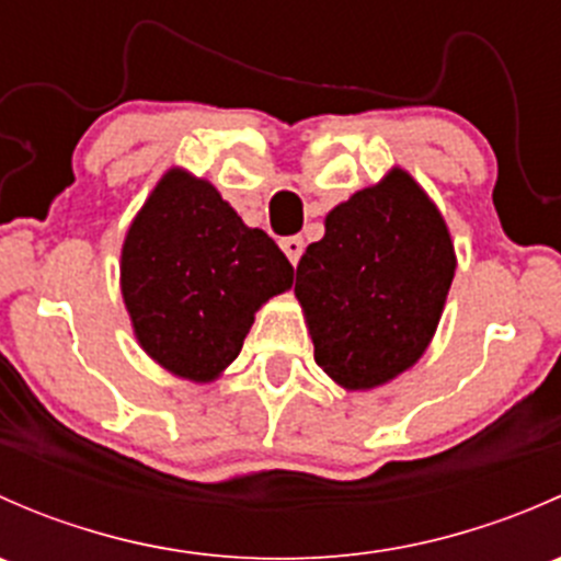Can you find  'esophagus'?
I'll use <instances>...</instances> for the list:
<instances>
[{
	"label": "esophagus",
	"mask_w": 561,
	"mask_h": 561,
	"mask_svg": "<svg viewBox=\"0 0 561 561\" xmlns=\"http://www.w3.org/2000/svg\"><path fill=\"white\" fill-rule=\"evenodd\" d=\"M282 252L287 254V260H290L293 265H298V260H301V254H304V239H301V236H290V239H282Z\"/></svg>",
	"instance_id": "esophagus-1"
}]
</instances>
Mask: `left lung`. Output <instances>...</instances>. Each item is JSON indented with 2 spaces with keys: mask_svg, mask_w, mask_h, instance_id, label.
<instances>
[{
  "mask_svg": "<svg viewBox=\"0 0 561 561\" xmlns=\"http://www.w3.org/2000/svg\"><path fill=\"white\" fill-rule=\"evenodd\" d=\"M454 274L448 225L407 171L339 203L296 268L317 366L347 390L399 377L426 353Z\"/></svg>",
  "mask_w": 561,
  "mask_h": 561,
  "instance_id": "obj_1",
  "label": "left lung"
}]
</instances>
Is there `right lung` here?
Listing matches in <instances>:
<instances>
[{"mask_svg": "<svg viewBox=\"0 0 561 561\" xmlns=\"http://www.w3.org/2000/svg\"><path fill=\"white\" fill-rule=\"evenodd\" d=\"M293 265L208 181L168 171L122 247V296L140 347L175 377L211 382L239 358L254 312Z\"/></svg>", "mask_w": 561, "mask_h": 561, "instance_id": "add662e5", "label": "right lung"}]
</instances>
